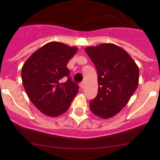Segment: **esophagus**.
I'll use <instances>...</instances> for the list:
<instances>
[{
    "mask_svg": "<svg viewBox=\"0 0 160 160\" xmlns=\"http://www.w3.org/2000/svg\"><path fill=\"white\" fill-rule=\"evenodd\" d=\"M79 87H80V88H81V89L84 88V87H85V82H82L80 83V84H79Z\"/></svg>",
    "mask_w": 160,
    "mask_h": 160,
    "instance_id": "1",
    "label": "esophagus"
}]
</instances>
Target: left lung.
Segmentation results:
<instances>
[{"label": "left lung", "instance_id": "left-lung-1", "mask_svg": "<svg viewBox=\"0 0 160 160\" xmlns=\"http://www.w3.org/2000/svg\"><path fill=\"white\" fill-rule=\"evenodd\" d=\"M85 51L98 72V90L90 102V111L102 118L118 114L134 94L138 85V67L127 51L111 43L89 46Z\"/></svg>", "mask_w": 160, "mask_h": 160}]
</instances>
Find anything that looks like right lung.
Wrapping results in <instances>:
<instances>
[{
    "label": "right lung",
    "instance_id": "1",
    "mask_svg": "<svg viewBox=\"0 0 160 160\" xmlns=\"http://www.w3.org/2000/svg\"><path fill=\"white\" fill-rule=\"evenodd\" d=\"M77 47L51 42L36 50L22 69V84L29 100L44 114L58 117L70 107L78 92L71 80L68 62Z\"/></svg>",
    "mask_w": 160,
    "mask_h": 160
}]
</instances>
